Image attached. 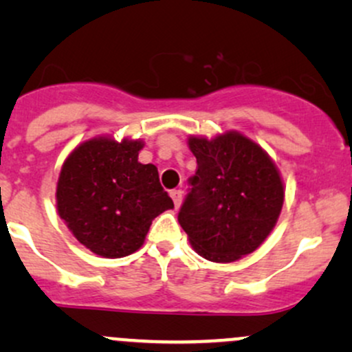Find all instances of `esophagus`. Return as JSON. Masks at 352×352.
I'll return each mask as SVG.
<instances>
[{"mask_svg": "<svg viewBox=\"0 0 352 352\" xmlns=\"http://www.w3.org/2000/svg\"><path fill=\"white\" fill-rule=\"evenodd\" d=\"M170 197H172L173 204H175V207L179 208L180 204H182V199H184V192H182L180 188H173L170 192Z\"/></svg>", "mask_w": 352, "mask_h": 352, "instance_id": "esophagus-1", "label": "esophagus"}]
</instances>
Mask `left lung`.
<instances>
[{"label":"left lung","instance_id":"8db88e82","mask_svg":"<svg viewBox=\"0 0 352 352\" xmlns=\"http://www.w3.org/2000/svg\"><path fill=\"white\" fill-rule=\"evenodd\" d=\"M188 147L197 157V172L179 223L192 248L215 263L253 253L272 233L285 201L272 157L236 131L213 139L190 135Z\"/></svg>","mask_w":352,"mask_h":352}]
</instances>
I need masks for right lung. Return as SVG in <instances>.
Here are the masks:
<instances>
[{"label":"right lung","instance_id":"obj_1","mask_svg":"<svg viewBox=\"0 0 352 352\" xmlns=\"http://www.w3.org/2000/svg\"><path fill=\"white\" fill-rule=\"evenodd\" d=\"M144 140L98 135L64 160L56 187L59 217L80 245L104 258H122L144 245L152 220L173 208L159 170L140 164Z\"/></svg>","mask_w":352,"mask_h":352}]
</instances>
